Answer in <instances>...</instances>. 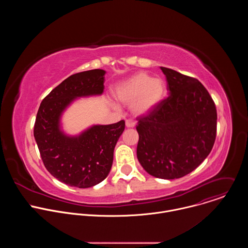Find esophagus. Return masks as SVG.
<instances>
[{
  "mask_svg": "<svg viewBox=\"0 0 248 248\" xmlns=\"http://www.w3.org/2000/svg\"><path fill=\"white\" fill-rule=\"evenodd\" d=\"M134 125H135V123L133 121H131V120H126L125 121V126L126 127H134Z\"/></svg>",
  "mask_w": 248,
  "mask_h": 248,
  "instance_id": "1",
  "label": "esophagus"
}]
</instances>
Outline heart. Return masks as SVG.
I'll use <instances>...</instances> for the list:
<instances>
[{
	"label": "heart",
	"instance_id": "b5f03b06",
	"mask_svg": "<svg viewBox=\"0 0 248 248\" xmlns=\"http://www.w3.org/2000/svg\"><path fill=\"white\" fill-rule=\"evenodd\" d=\"M166 84L163 79L152 78L146 73H137L116 87V97L124 105H131L135 116L151 113L163 101Z\"/></svg>",
	"mask_w": 248,
	"mask_h": 248
}]
</instances>
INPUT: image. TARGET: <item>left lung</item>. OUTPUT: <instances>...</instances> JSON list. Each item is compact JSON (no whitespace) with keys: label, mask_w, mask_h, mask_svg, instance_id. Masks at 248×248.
<instances>
[{"label":"left lung","mask_w":248,"mask_h":248,"mask_svg":"<svg viewBox=\"0 0 248 248\" xmlns=\"http://www.w3.org/2000/svg\"><path fill=\"white\" fill-rule=\"evenodd\" d=\"M160 68L166 76L169 96L138 120L136 155L149 174L174 180L191 172L210 154L216 139L217 111L196 78Z\"/></svg>","instance_id":"1"}]
</instances>
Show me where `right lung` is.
<instances>
[{
    "mask_svg": "<svg viewBox=\"0 0 248 248\" xmlns=\"http://www.w3.org/2000/svg\"><path fill=\"white\" fill-rule=\"evenodd\" d=\"M103 69L70 76L42 101L34 124V137L48 171L58 181L78 188L103 182L109 174L114 149L124 130V121L93 124L79 134H66L62 116L78 98L103 94Z\"/></svg>",
    "mask_w": 248,
    "mask_h": 248,
    "instance_id": "right-lung-1",
    "label": "right lung"
}]
</instances>
